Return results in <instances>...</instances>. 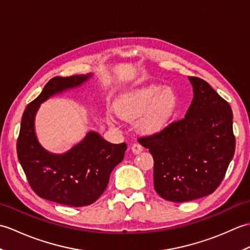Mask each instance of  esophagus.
Masks as SVG:
<instances>
[{
	"instance_id": "esophagus-1",
	"label": "esophagus",
	"mask_w": 250,
	"mask_h": 250,
	"mask_svg": "<svg viewBox=\"0 0 250 250\" xmlns=\"http://www.w3.org/2000/svg\"><path fill=\"white\" fill-rule=\"evenodd\" d=\"M131 149H132V151H133L134 155H139V153L142 152V150H143V146L140 144V143H134V144L132 145Z\"/></svg>"
}]
</instances>
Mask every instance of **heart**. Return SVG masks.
Masks as SVG:
<instances>
[{"mask_svg": "<svg viewBox=\"0 0 250 250\" xmlns=\"http://www.w3.org/2000/svg\"><path fill=\"white\" fill-rule=\"evenodd\" d=\"M176 106L177 95L173 89L150 83L125 94L117 104V110L125 118H136L145 114L141 128L153 133L166 128Z\"/></svg>", "mask_w": 250, "mask_h": 250, "instance_id": "heart-1", "label": "heart"}]
</instances>
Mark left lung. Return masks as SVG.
<instances>
[{
	"label": "left lung",
	"instance_id": "left-lung-1",
	"mask_svg": "<svg viewBox=\"0 0 250 250\" xmlns=\"http://www.w3.org/2000/svg\"><path fill=\"white\" fill-rule=\"evenodd\" d=\"M188 78L193 99L185 118L140 139L153 158L157 193L177 203L213 193L235 151L229 103L203 79Z\"/></svg>",
	"mask_w": 250,
	"mask_h": 250
}]
</instances>
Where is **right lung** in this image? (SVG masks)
<instances>
[{"instance_id": "right-lung-1", "label": "right lung", "mask_w": 250, "mask_h": 250, "mask_svg": "<svg viewBox=\"0 0 250 250\" xmlns=\"http://www.w3.org/2000/svg\"><path fill=\"white\" fill-rule=\"evenodd\" d=\"M91 76L51 78L39 97L25 107L17 155L31 188L40 198L74 207L92 204L107 187L113 168L124 160L125 143L111 144L93 131L61 155L47 151L37 141L34 120L41 103L57 93L79 87Z\"/></svg>"}]
</instances>
